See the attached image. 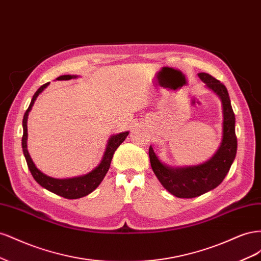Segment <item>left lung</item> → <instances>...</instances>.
Listing matches in <instances>:
<instances>
[{"label":"left lung","mask_w":261,"mask_h":261,"mask_svg":"<svg viewBox=\"0 0 261 261\" xmlns=\"http://www.w3.org/2000/svg\"><path fill=\"white\" fill-rule=\"evenodd\" d=\"M198 76L222 102L223 138L216 154L197 167L172 169L161 163L151 146L149 148L150 163L155 176L167 191L178 198H194L219 186L230 171L238 150L235 115L226 87L207 73H199Z\"/></svg>","instance_id":"left-lung-1"}]
</instances>
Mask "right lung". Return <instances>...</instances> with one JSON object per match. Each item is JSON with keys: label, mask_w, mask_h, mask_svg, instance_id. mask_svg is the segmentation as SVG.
I'll return each mask as SVG.
<instances>
[{"label": "right lung", "mask_w": 261, "mask_h": 261, "mask_svg": "<svg viewBox=\"0 0 261 261\" xmlns=\"http://www.w3.org/2000/svg\"><path fill=\"white\" fill-rule=\"evenodd\" d=\"M72 78H76V76L63 75V76L58 77L57 80L58 81H68V80H72ZM48 85H49V83L42 85L40 88H39L35 92L33 99H31L30 105H29L28 109L26 110L25 115H23V118H22L23 134H22V138H21L22 152H23V155H25V159L27 161V165H28V169L31 173V175L34 176V178L36 179V181L39 185H41L45 189H48V191L57 194L59 196L64 197V198H67V199L82 198V197L92 193L94 189H96L100 185L102 179L105 178L107 172L110 169V164H111L115 150L118 148V146L123 143L125 138L127 137L128 132L117 134V135H114L110 138L105 155H103V159H102L101 163L98 165V167L93 171H91L90 173H88V174H86L84 176H80V177L66 178V179L53 178V177H50L48 175L43 174L41 171H39L36 168L35 163L33 162V160H31V158L28 153V150H27V118H28V113L30 112L31 108H33V106L35 103V100L39 96V93L42 92L43 89L48 87Z\"/></svg>", "instance_id": "obj_1"}]
</instances>
